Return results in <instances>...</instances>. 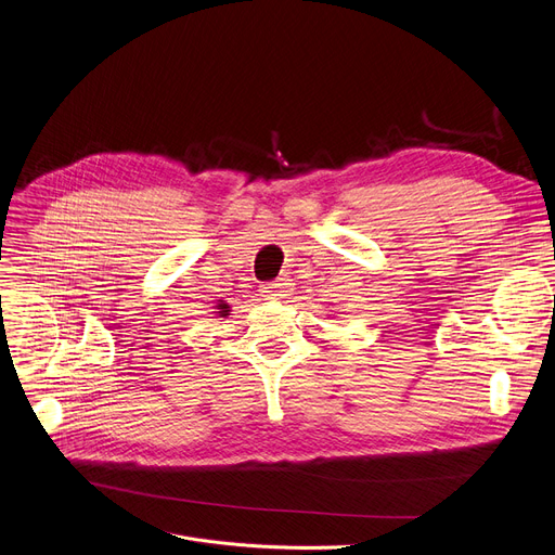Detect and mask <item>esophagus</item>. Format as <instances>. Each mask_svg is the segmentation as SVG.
<instances>
[{
	"label": "esophagus",
	"mask_w": 555,
	"mask_h": 555,
	"mask_svg": "<svg viewBox=\"0 0 555 555\" xmlns=\"http://www.w3.org/2000/svg\"><path fill=\"white\" fill-rule=\"evenodd\" d=\"M287 287H289L287 279H276V281H272V283H268V285L263 287V294H266L268 299H274V297H285Z\"/></svg>",
	"instance_id": "34e87169"
}]
</instances>
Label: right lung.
<instances>
[{
    "label": "right lung",
    "instance_id": "1",
    "mask_svg": "<svg viewBox=\"0 0 555 555\" xmlns=\"http://www.w3.org/2000/svg\"><path fill=\"white\" fill-rule=\"evenodd\" d=\"M218 310H220V317H228L230 306H228V304H220V306H218Z\"/></svg>",
    "mask_w": 555,
    "mask_h": 555
}]
</instances>
